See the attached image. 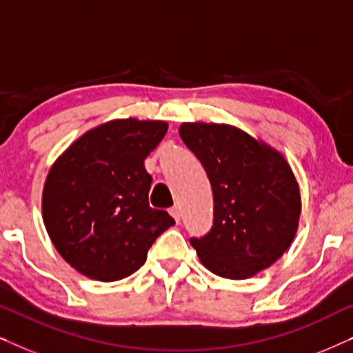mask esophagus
<instances>
[{
    "label": "esophagus",
    "mask_w": 353,
    "mask_h": 353,
    "mask_svg": "<svg viewBox=\"0 0 353 353\" xmlns=\"http://www.w3.org/2000/svg\"><path fill=\"white\" fill-rule=\"evenodd\" d=\"M170 214H172V216H173V219H175L176 221H180V216H181V210H180V207H178V205H173L172 209H170Z\"/></svg>",
    "instance_id": "esophagus-1"
}]
</instances>
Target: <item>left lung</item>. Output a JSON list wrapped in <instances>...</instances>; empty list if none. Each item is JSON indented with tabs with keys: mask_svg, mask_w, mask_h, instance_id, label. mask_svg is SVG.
Segmentation results:
<instances>
[{
	"mask_svg": "<svg viewBox=\"0 0 353 353\" xmlns=\"http://www.w3.org/2000/svg\"><path fill=\"white\" fill-rule=\"evenodd\" d=\"M180 137L214 192V225L190 241L202 265L228 279L268 268L292 243L301 215V192L286 159L231 125L183 123Z\"/></svg>",
	"mask_w": 353,
	"mask_h": 353,
	"instance_id": "left-lung-1",
	"label": "left lung"
}]
</instances>
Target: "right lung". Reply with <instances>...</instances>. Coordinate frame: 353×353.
I'll list each match as a JSON object with an SVG mask.
<instances>
[{
  "instance_id": "right-lung-1",
  "label": "right lung",
  "mask_w": 353,
  "mask_h": 353,
  "mask_svg": "<svg viewBox=\"0 0 353 353\" xmlns=\"http://www.w3.org/2000/svg\"><path fill=\"white\" fill-rule=\"evenodd\" d=\"M157 120L103 123L54 162L43 190V221L62 259L96 281H117L144 265L159 236L175 225L149 207L144 159L165 137Z\"/></svg>"
}]
</instances>
